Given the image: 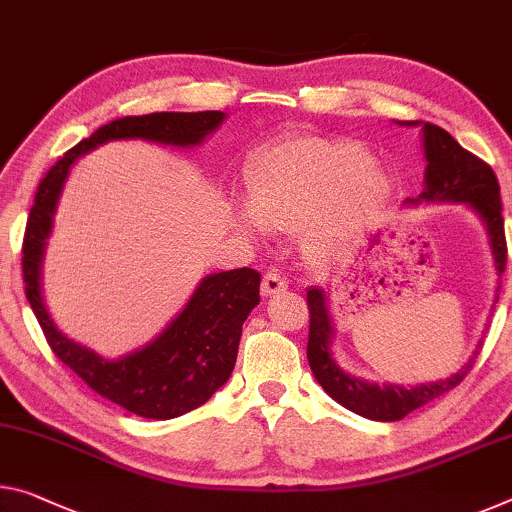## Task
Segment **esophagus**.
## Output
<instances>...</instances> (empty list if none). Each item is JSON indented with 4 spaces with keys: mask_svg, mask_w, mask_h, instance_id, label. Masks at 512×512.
<instances>
[{
    "mask_svg": "<svg viewBox=\"0 0 512 512\" xmlns=\"http://www.w3.org/2000/svg\"><path fill=\"white\" fill-rule=\"evenodd\" d=\"M287 289V278L278 271H269L264 273L262 278V296H273L278 294V291Z\"/></svg>",
    "mask_w": 512,
    "mask_h": 512,
    "instance_id": "obj_1",
    "label": "esophagus"
}]
</instances>
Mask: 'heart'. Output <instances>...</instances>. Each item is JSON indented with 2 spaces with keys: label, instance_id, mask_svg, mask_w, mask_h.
<instances>
[{
  "label": "heart",
  "instance_id": "b5f03b06",
  "mask_svg": "<svg viewBox=\"0 0 512 512\" xmlns=\"http://www.w3.org/2000/svg\"><path fill=\"white\" fill-rule=\"evenodd\" d=\"M250 202L237 223L250 234L294 232L310 225L316 257H344L385 205L392 182L362 145L346 141H289L259 152L248 166Z\"/></svg>",
  "mask_w": 512,
  "mask_h": 512
}]
</instances>
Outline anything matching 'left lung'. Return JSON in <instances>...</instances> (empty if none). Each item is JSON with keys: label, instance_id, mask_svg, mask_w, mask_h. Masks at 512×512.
Listing matches in <instances>:
<instances>
[{"label": "left lung", "instance_id": "1", "mask_svg": "<svg viewBox=\"0 0 512 512\" xmlns=\"http://www.w3.org/2000/svg\"><path fill=\"white\" fill-rule=\"evenodd\" d=\"M417 125V123H408ZM424 150L428 159L426 168V191L415 200H453L469 202L476 214L483 218L488 227L494 262H497L499 275L506 271L508 243L504 230V216H501V191L499 182L490 164L478 159L476 154L462 148V145L446 132V129L426 123L424 125ZM307 310H310V335H307V360L314 371L319 385L342 403L344 408L358 415L376 421H396L403 419L408 412L431 403L437 396L458 387L462 378L472 371L476 355L467 367H462L456 376L440 380V383L419 385V387H378L358 380L337 367L330 355L332 323L326 307V294L323 289L312 287L307 291Z\"/></svg>", "mask_w": 512, "mask_h": 512}]
</instances>
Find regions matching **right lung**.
I'll use <instances>...</instances> for the list:
<instances>
[{"label":"right lung","mask_w":512,"mask_h":512,"mask_svg":"<svg viewBox=\"0 0 512 512\" xmlns=\"http://www.w3.org/2000/svg\"><path fill=\"white\" fill-rule=\"evenodd\" d=\"M223 111H161L148 116H125L102 125L88 139L70 148L47 170L29 209L22 241L24 294L34 310L45 339L66 367L104 399L145 419H173L200 408L225 385L237 362L241 326L259 303V273L234 269L214 273L177 316L143 351L120 360H104L88 348L70 342L56 330L40 296V262L45 239L68 168L79 154L113 139H148L166 145H196L221 125Z\"/></svg>","instance_id":"add662e5"}]
</instances>
